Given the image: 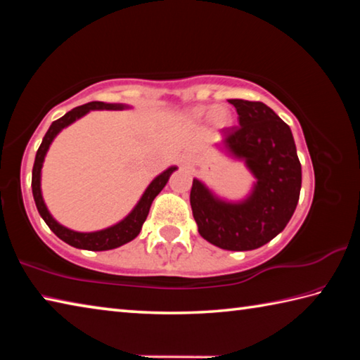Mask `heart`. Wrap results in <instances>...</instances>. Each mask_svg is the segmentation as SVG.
Segmentation results:
<instances>
[{
	"label": "heart",
	"mask_w": 360,
	"mask_h": 360,
	"mask_svg": "<svg viewBox=\"0 0 360 360\" xmlns=\"http://www.w3.org/2000/svg\"><path fill=\"white\" fill-rule=\"evenodd\" d=\"M187 115L192 120H210V124L216 129H229L233 122V115L227 106H195L188 109Z\"/></svg>",
	"instance_id": "heart-1"
}]
</instances>
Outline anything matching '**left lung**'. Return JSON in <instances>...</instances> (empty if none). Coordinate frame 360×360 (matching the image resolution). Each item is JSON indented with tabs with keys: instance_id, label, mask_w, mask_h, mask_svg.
I'll return each instance as SVG.
<instances>
[{
	"instance_id": "8db88e82",
	"label": "left lung",
	"mask_w": 360,
	"mask_h": 360,
	"mask_svg": "<svg viewBox=\"0 0 360 360\" xmlns=\"http://www.w3.org/2000/svg\"><path fill=\"white\" fill-rule=\"evenodd\" d=\"M240 127L219 148L245 163L254 182L240 200L217 195L202 179H193L191 206L198 233L227 251H252L281 233L297 208L302 165L289 125L260 101L229 100Z\"/></svg>"
}]
</instances>
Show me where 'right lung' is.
<instances>
[{
    "label": "right lung",
    "mask_w": 360,
    "mask_h": 360,
    "mask_svg": "<svg viewBox=\"0 0 360 360\" xmlns=\"http://www.w3.org/2000/svg\"><path fill=\"white\" fill-rule=\"evenodd\" d=\"M130 108L131 106L125 105V103L92 101V103H87V105L71 109V111L66 112L63 117L52 122L51 129L47 130L38 152H36L34 165H33V178H32V188H33V198H34L36 208H38L41 217L44 219V222L49 225V229H51L60 240L68 243V245L72 248L87 249V251H109V249H115L122 245H125V243L135 240L139 235V231H141L146 217L149 214L150 205L154 202V198L162 192V188L167 186L169 176L178 169V167L173 165L167 168L165 172H162L160 174L155 176V178L150 181V184L146 187V191L143 192L141 198L138 200L135 208L122 219V221L111 225V227H106L96 231H76L65 227V225L60 224L57 219L51 214L44 198H42L41 172H42V163H44V158L47 155V150L51 148L53 139L57 138L58 133L63 129L70 127L71 124H75L76 120L84 117V115L89 114L90 111H124V109H130Z\"/></svg>",
    "instance_id": "add662e5"
}]
</instances>
